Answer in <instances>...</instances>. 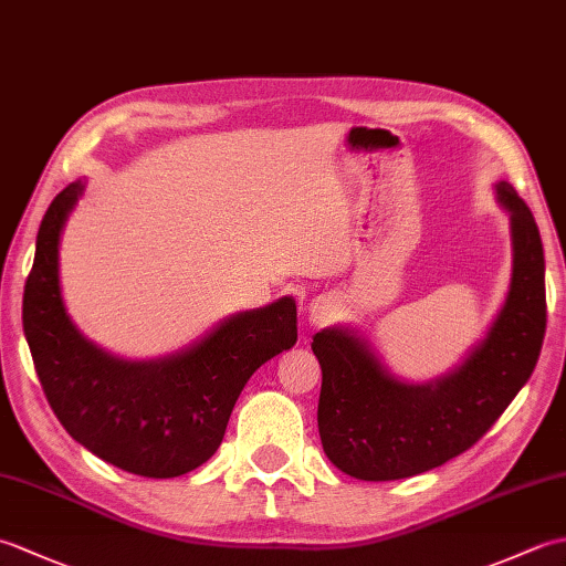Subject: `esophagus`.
Masks as SVG:
<instances>
[{
    "label": "esophagus",
    "instance_id": "34e87169",
    "mask_svg": "<svg viewBox=\"0 0 566 566\" xmlns=\"http://www.w3.org/2000/svg\"><path fill=\"white\" fill-rule=\"evenodd\" d=\"M335 314V306L328 298H316L314 304L308 306V321L311 326H323V323H328Z\"/></svg>",
    "mask_w": 566,
    "mask_h": 566
}]
</instances>
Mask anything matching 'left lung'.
<instances>
[{"mask_svg": "<svg viewBox=\"0 0 566 566\" xmlns=\"http://www.w3.org/2000/svg\"><path fill=\"white\" fill-rule=\"evenodd\" d=\"M494 189L511 221V284L484 338L452 369L406 381L357 328L314 335L323 371L318 432L340 472L394 482L436 469L472 448L531 379L547 326L543 240L515 189L503 179Z\"/></svg>", "mask_w": 566, "mask_h": 566, "instance_id": "1", "label": "left lung"}]
</instances>
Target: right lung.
Returning <instances> with one entry per match:
<instances>
[{
  "label": "right lung",
  "mask_w": 566,
  "mask_h": 566,
  "mask_svg": "<svg viewBox=\"0 0 566 566\" xmlns=\"http://www.w3.org/2000/svg\"><path fill=\"white\" fill-rule=\"evenodd\" d=\"M67 185L48 207L23 290V335L45 399L92 454L124 472L172 479L219 450L255 371L296 343V302L240 311L172 355L126 359L84 338L60 290V240L84 195Z\"/></svg>",
  "instance_id": "1"
}]
</instances>
